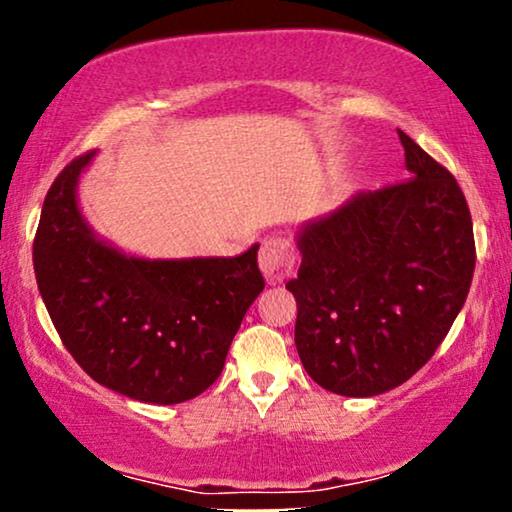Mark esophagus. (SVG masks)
Here are the masks:
<instances>
[{
  "label": "esophagus",
  "mask_w": 512,
  "mask_h": 512,
  "mask_svg": "<svg viewBox=\"0 0 512 512\" xmlns=\"http://www.w3.org/2000/svg\"><path fill=\"white\" fill-rule=\"evenodd\" d=\"M293 263H296V254H293V247L289 240L284 237H268L261 244V251H258V268H261L263 277L268 279V284H279L282 279L293 270Z\"/></svg>",
  "instance_id": "esophagus-1"
}]
</instances>
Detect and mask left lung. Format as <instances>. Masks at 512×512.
<instances>
[{"label":"left lung","instance_id":"8db88e82","mask_svg":"<svg viewBox=\"0 0 512 512\" xmlns=\"http://www.w3.org/2000/svg\"><path fill=\"white\" fill-rule=\"evenodd\" d=\"M408 181L361 191L296 235V349L319 387L368 398L410 380L466 303L473 221L457 179L398 130Z\"/></svg>","mask_w":512,"mask_h":512}]
</instances>
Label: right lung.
Instances as JSON below:
<instances>
[{"label":"right lung","mask_w":512,"mask_h":512,"mask_svg":"<svg viewBox=\"0 0 512 512\" xmlns=\"http://www.w3.org/2000/svg\"><path fill=\"white\" fill-rule=\"evenodd\" d=\"M97 151L53 181L34 237V275L62 345L102 387L174 405L212 387L244 314L263 291L258 244L240 256L142 258L90 228L79 177Z\"/></svg>","instance_id":"obj_1"}]
</instances>
